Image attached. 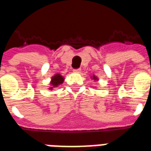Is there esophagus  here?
<instances>
[{
	"label": "esophagus",
	"mask_w": 151,
	"mask_h": 151,
	"mask_svg": "<svg viewBox=\"0 0 151 151\" xmlns=\"http://www.w3.org/2000/svg\"><path fill=\"white\" fill-rule=\"evenodd\" d=\"M73 72H76V73H79V72H81V69L80 68H76V69L73 70Z\"/></svg>",
	"instance_id": "obj_1"
}]
</instances>
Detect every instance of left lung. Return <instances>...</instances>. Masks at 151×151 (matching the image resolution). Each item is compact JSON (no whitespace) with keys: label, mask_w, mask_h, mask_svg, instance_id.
<instances>
[{"label":"left lung","mask_w":151,"mask_h":151,"mask_svg":"<svg viewBox=\"0 0 151 151\" xmlns=\"http://www.w3.org/2000/svg\"><path fill=\"white\" fill-rule=\"evenodd\" d=\"M93 79H95V80H97V78H96V77H95V76L93 77Z\"/></svg>","instance_id":"obj_1"}]
</instances>
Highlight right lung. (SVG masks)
<instances>
[{
	"label": "right lung",
	"instance_id": "1",
	"mask_svg": "<svg viewBox=\"0 0 151 151\" xmlns=\"http://www.w3.org/2000/svg\"><path fill=\"white\" fill-rule=\"evenodd\" d=\"M64 82V78L61 76L60 74H56L54 76L52 77V79H51V82H50V84H51V86H50L49 89L50 90H52L54 87H57V86H58L60 84Z\"/></svg>",
	"mask_w": 151,
	"mask_h": 151
}]
</instances>
